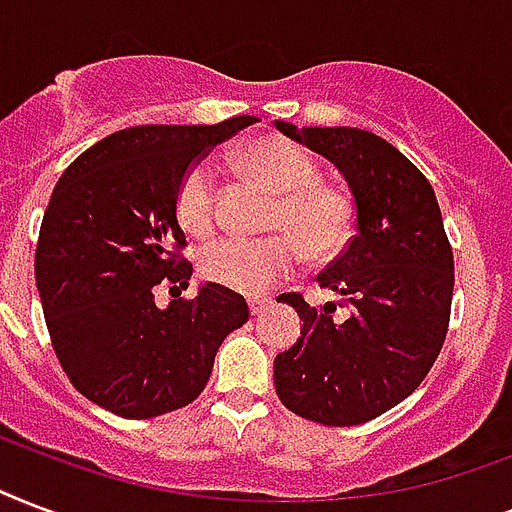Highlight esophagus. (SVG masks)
<instances>
[{"mask_svg": "<svg viewBox=\"0 0 512 512\" xmlns=\"http://www.w3.org/2000/svg\"><path fill=\"white\" fill-rule=\"evenodd\" d=\"M268 303H271L268 298H249V314H252V317L263 314L265 308H268Z\"/></svg>", "mask_w": 512, "mask_h": 512, "instance_id": "obj_1", "label": "esophagus"}]
</instances>
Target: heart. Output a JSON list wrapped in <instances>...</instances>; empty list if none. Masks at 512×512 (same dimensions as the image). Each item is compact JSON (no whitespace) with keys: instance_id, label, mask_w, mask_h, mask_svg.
Listing matches in <instances>:
<instances>
[{"instance_id":"b5f03b06","label":"heart","mask_w":512,"mask_h":512,"mask_svg":"<svg viewBox=\"0 0 512 512\" xmlns=\"http://www.w3.org/2000/svg\"><path fill=\"white\" fill-rule=\"evenodd\" d=\"M241 174L273 193L265 225L276 233L260 239H217L198 252L201 279L241 295H263L300 260H322L346 247L354 225L349 198L317 179V163L300 144L263 136L236 158ZM177 220L185 233L204 239L217 225V195L209 171L195 166L177 187Z\"/></svg>"}]
</instances>
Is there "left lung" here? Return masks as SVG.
<instances>
[{
  "mask_svg": "<svg viewBox=\"0 0 512 512\" xmlns=\"http://www.w3.org/2000/svg\"><path fill=\"white\" fill-rule=\"evenodd\" d=\"M276 128L335 163L354 195L357 233L319 273L335 303L279 295L303 319L295 346L273 360L276 395L303 419L354 427L403 403L438 360L451 319L454 252L438 198L403 152L362 128Z\"/></svg>",
  "mask_w": 512,
  "mask_h": 512,
  "instance_id": "1",
  "label": "left lung"
}]
</instances>
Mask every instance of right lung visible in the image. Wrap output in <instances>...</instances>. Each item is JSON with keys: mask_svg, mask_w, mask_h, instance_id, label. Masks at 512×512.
Masks as SVG:
<instances>
[{"mask_svg": "<svg viewBox=\"0 0 512 512\" xmlns=\"http://www.w3.org/2000/svg\"><path fill=\"white\" fill-rule=\"evenodd\" d=\"M255 117L217 126H134L85 150L61 174L39 228L34 276L50 341L74 389L123 416L152 419L193 403L247 300L217 284L155 306V287L187 290L193 265L177 187L209 147Z\"/></svg>", "mask_w": 512, "mask_h": 512, "instance_id": "1", "label": "right lung"}]
</instances>
